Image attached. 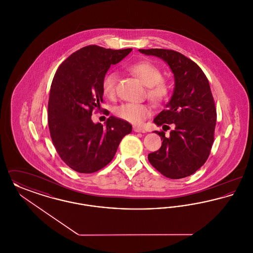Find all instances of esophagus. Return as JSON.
Listing matches in <instances>:
<instances>
[{
  "label": "esophagus",
  "mask_w": 253,
  "mask_h": 253,
  "mask_svg": "<svg viewBox=\"0 0 253 253\" xmlns=\"http://www.w3.org/2000/svg\"><path fill=\"white\" fill-rule=\"evenodd\" d=\"M132 130H133V132H145L144 129L141 128V127H139V126H133V127H132Z\"/></svg>",
  "instance_id": "esophagus-1"
}]
</instances>
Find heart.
Segmentation results:
<instances>
[{
  "label": "heart",
  "mask_w": 253,
  "mask_h": 253,
  "mask_svg": "<svg viewBox=\"0 0 253 253\" xmlns=\"http://www.w3.org/2000/svg\"><path fill=\"white\" fill-rule=\"evenodd\" d=\"M128 70L148 87L147 95L154 103L159 104L167 99L170 87L167 82L162 80V72L156 64L148 60H142L129 65ZM117 83L118 75L115 71H108L104 74L101 81V88L104 96L109 98L115 96ZM114 114L122 121L132 124H140L150 116L151 110L146 104L123 103L115 108Z\"/></svg>",
  "instance_id": "1"
}]
</instances>
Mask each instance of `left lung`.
I'll return each mask as SVG.
<instances>
[{
    "mask_svg": "<svg viewBox=\"0 0 253 253\" xmlns=\"http://www.w3.org/2000/svg\"><path fill=\"white\" fill-rule=\"evenodd\" d=\"M168 63L174 76V89L166 108L154 122L157 126L173 128L168 137L163 131L156 133L162 145L148 156L150 163L171 179L192 175L204 165L214 139L216 108L209 81L202 69L179 52L169 49H139Z\"/></svg>",
    "mask_w": 253,
    "mask_h": 253,
    "instance_id": "8db88e82",
    "label": "left lung"
}]
</instances>
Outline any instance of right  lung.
Masks as SVG:
<instances>
[{
    "mask_svg": "<svg viewBox=\"0 0 253 253\" xmlns=\"http://www.w3.org/2000/svg\"><path fill=\"white\" fill-rule=\"evenodd\" d=\"M131 51L88 45L69 56L54 76L48 101L50 135L61 160L78 172L92 173L105 167L121 139L132 132L129 122L116 117H110L105 126L91 118L94 110H102L104 74Z\"/></svg>",
    "mask_w": 253,
    "mask_h": 253,
    "instance_id": "1",
    "label": "right lung"
}]
</instances>
